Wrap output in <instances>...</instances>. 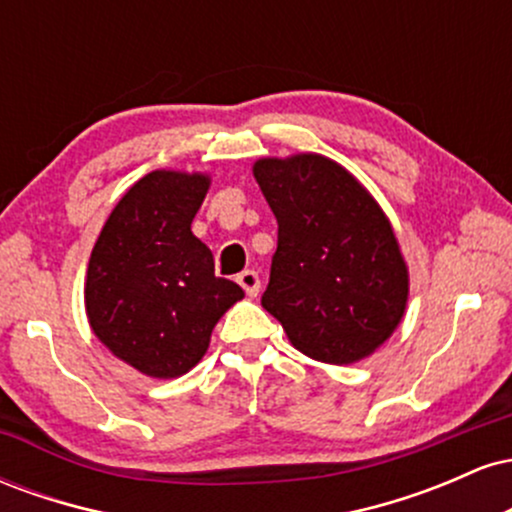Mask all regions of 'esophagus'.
<instances>
[{"label":"esophagus","mask_w":512,"mask_h":512,"mask_svg":"<svg viewBox=\"0 0 512 512\" xmlns=\"http://www.w3.org/2000/svg\"><path fill=\"white\" fill-rule=\"evenodd\" d=\"M236 281L240 286H243V291L248 293V296L255 298L257 293H260V276H257V272H252V269H245V272H240Z\"/></svg>","instance_id":"1"}]
</instances>
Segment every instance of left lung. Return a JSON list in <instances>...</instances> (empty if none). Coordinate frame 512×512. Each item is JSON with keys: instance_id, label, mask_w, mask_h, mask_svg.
<instances>
[{"instance_id": "1", "label": "left lung", "mask_w": 512, "mask_h": 512, "mask_svg": "<svg viewBox=\"0 0 512 512\" xmlns=\"http://www.w3.org/2000/svg\"><path fill=\"white\" fill-rule=\"evenodd\" d=\"M252 173L279 223L262 308L315 361L346 366L370 356L397 330L409 298L385 211L320 154L260 158Z\"/></svg>"}]
</instances>
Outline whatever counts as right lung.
I'll use <instances>...</instances> for the list:
<instances>
[{"mask_svg":"<svg viewBox=\"0 0 512 512\" xmlns=\"http://www.w3.org/2000/svg\"><path fill=\"white\" fill-rule=\"evenodd\" d=\"M209 175L154 170L105 221L86 272L91 330L120 361L151 378H178L207 354L211 330L245 296L214 274L192 233Z\"/></svg>","mask_w":512,"mask_h":512,"instance_id":"add662e5","label":"right lung"}]
</instances>
